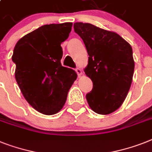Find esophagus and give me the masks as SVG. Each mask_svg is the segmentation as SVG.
Here are the masks:
<instances>
[{
    "label": "esophagus",
    "instance_id": "1",
    "mask_svg": "<svg viewBox=\"0 0 152 152\" xmlns=\"http://www.w3.org/2000/svg\"><path fill=\"white\" fill-rule=\"evenodd\" d=\"M75 71H76V72H77V75H78V77L81 76V75H82V71H81V68H79V67H77V68L75 69Z\"/></svg>",
    "mask_w": 152,
    "mask_h": 152
}]
</instances>
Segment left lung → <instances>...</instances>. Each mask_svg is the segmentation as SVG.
<instances>
[{"mask_svg": "<svg viewBox=\"0 0 152 152\" xmlns=\"http://www.w3.org/2000/svg\"><path fill=\"white\" fill-rule=\"evenodd\" d=\"M74 29L89 56L84 70L93 82L92 90L86 95L88 103L96 113H112L121 106L132 83V47L116 32L90 23L75 22Z\"/></svg>", "mask_w": 152, "mask_h": 152, "instance_id": "1", "label": "left lung"}]
</instances>
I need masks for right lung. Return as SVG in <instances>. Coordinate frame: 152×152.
Wrapping results in <instances>:
<instances>
[{"instance_id": "add662e5", "label": "right lung", "mask_w": 152, "mask_h": 152, "mask_svg": "<svg viewBox=\"0 0 152 152\" xmlns=\"http://www.w3.org/2000/svg\"><path fill=\"white\" fill-rule=\"evenodd\" d=\"M73 24L45 25L23 36L16 43L12 61L15 79L22 95L38 112L53 115L64 106L77 74L63 67L61 44Z\"/></svg>"}]
</instances>
